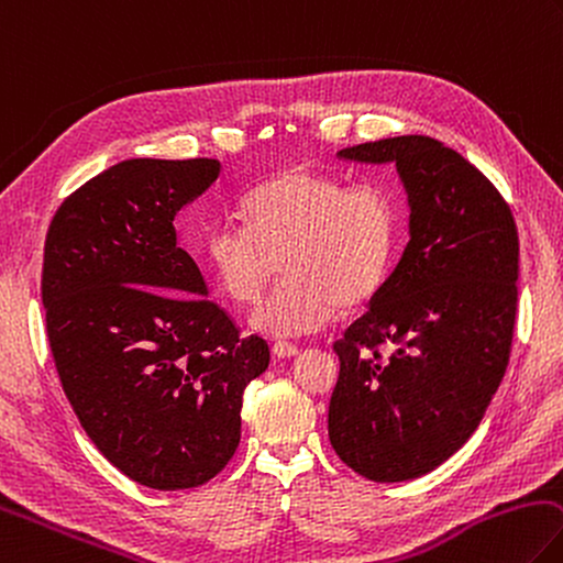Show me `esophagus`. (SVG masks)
<instances>
[{
  "instance_id": "obj_1",
  "label": "esophagus",
  "mask_w": 563,
  "mask_h": 563,
  "mask_svg": "<svg viewBox=\"0 0 563 563\" xmlns=\"http://www.w3.org/2000/svg\"><path fill=\"white\" fill-rule=\"evenodd\" d=\"M273 354L278 356V360H290V356H298L300 354V346L298 344H290V342H275L273 344Z\"/></svg>"
}]
</instances>
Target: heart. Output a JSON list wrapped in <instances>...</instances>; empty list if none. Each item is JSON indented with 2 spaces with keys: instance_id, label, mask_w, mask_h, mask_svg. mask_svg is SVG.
I'll return each mask as SVG.
<instances>
[{
  "instance_id": "1",
  "label": "heart",
  "mask_w": 563,
  "mask_h": 563,
  "mask_svg": "<svg viewBox=\"0 0 563 563\" xmlns=\"http://www.w3.org/2000/svg\"><path fill=\"white\" fill-rule=\"evenodd\" d=\"M239 221H219L201 255L221 292L253 305L278 273V285L253 312L271 336L324 330L340 308H360L382 290L401 246V199L379 179L346 184L310 167H288L243 197Z\"/></svg>"
}]
</instances>
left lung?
<instances>
[{"instance_id":"left-lung-1","label":"left lung","mask_w":563,"mask_h":563,"mask_svg":"<svg viewBox=\"0 0 563 563\" xmlns=\"http://www.w3.org/2000/svg\"><path fill=\"white\" fill-rule=\"evenodd\" d=\"M340 157L396 162L411 241L369 310L334 342L330 443L362 477L401 483L463 448L503 382L517 320V223L495 184L433 137L364 142Z\"/></svg>"}]
</instances>
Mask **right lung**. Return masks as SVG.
<instances>
[{"label":"right lung","instance_id":"right-lung-1","mask_svg":"<svg viewBox=\"0 0 563 563\" xmlns=\"http://www.w3.org/2000/svg\"><path fill=\"white\" fill-rule=\"evenodd\" d=\"M219 172L209 157L125 159L68 194L46 231L41 300L60 386L98 451L155 489L227 467L243 391L271 360L177 246V211Z\"/></svg>","mask_w":563,"mask_h":563}]
</instances>
